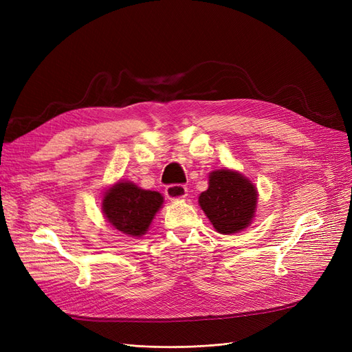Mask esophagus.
I'll use <instances>...</instances> for the list:
<instances>
[{
	"label": "esophagus",
	"instance_id": "obj_1",
	"mask_svg": "<svg viewBox=\"0 0 352 352\" xmlns=\"http://www.w3.org/2000/svg\"><path fill=\"white\" fill-rule=\"evenodd\" d=\"M186 195H188V189L184 185H170L166 188V197L170 201L185 199Z\"/></svg>",
	"mask_w": 352,
	"mask_h": 352
}]
</instances>
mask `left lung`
<instances>
[{
  "label": "left lung",
  "instance_id": "obj_1",
  "mask_svg": "<svg viewBox=\"0 0 352 352\" xmlns=\"http://www.w3.org/2000/svg\"><path fill=\"white\" fill-rule=\"evenodd\" d=\"M198 204L219 233L235 235L251 226L258 190L236 170L217 168L208 175V188L199 194Z\"/></svg>",
  "mask_w": 352,
  "mask_h": 352
}]
</instances>
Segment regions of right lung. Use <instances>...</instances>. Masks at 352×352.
<instances>
[{
  "mask_svg": "<svg viewBox=\"0 0 352 352\" xmlns=\"http://www.w3.org/2000/svg\"><path fill=\"white\" fill-rule=\"evenodd\" d=\"M164 197L157 190L142 189L131 180H119L105 190L102 214L110 225L126 236L141 238L150 229Z\"/></svg>",
  "mask_w": 352,
  "mask_h": 352,
  "instance_id": "1",
  "label": "right lung"
}]
</instances>
